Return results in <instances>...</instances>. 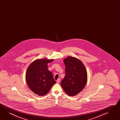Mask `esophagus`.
I'll list each match as a JSON object with an SVG mask.
<instances>
[{
  "label": "esophagus",
  "instance_id": "esophagus-1",
  "mask_svg": "<svg viewBox=\"0 0 120 120\" xmlns=\"http://www.w3.org/2000/svg\"><path fill=\"white\" fill-rule=\"evenodd\" d=\"M60 82V79L59 78V79H58L57 80V83H59Z\"/></svg>",
  "mask_w": 120,
  "mask_h": 120
}]
</instances>
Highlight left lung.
<instances>
[{
	"instance_id": "obj_1",
	"label": "left lung",
	"mask_w": 120,
	"mask_h": 120,
	"mask_svg": "<svg viewBox=\"0 0 120 120\" xmlns=\"http://www.w3.org/2000/svg\"><path fill=\"white\" fill-rule=\"evenodd\" d=\"M63 61L65 75L61 81V87L68 95L74 96L79 93L87 83L86 69L82 61L75 57L68 56Z\"/></svg>"
}]
</instances>
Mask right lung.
Returning a JSON list of instances; mask_svg holds the SVG:
<instances>
[{"label": "right lung", "instance_id": "right-lung-1", "mask_svg": "<svg viewBox=\"0 0 120 120\" xmlns=\"http://www.w3.org/2000/svg\"><path fill=\"white\" fill-rule=\"evenodd\" d=\"M53 59H37L27 69L26 80L29 88L39 96L46 95L56 83L52 72L48 69V64Z\"/></svg>", "mask_w": 120, "mask_h": 120}]
</instances>
